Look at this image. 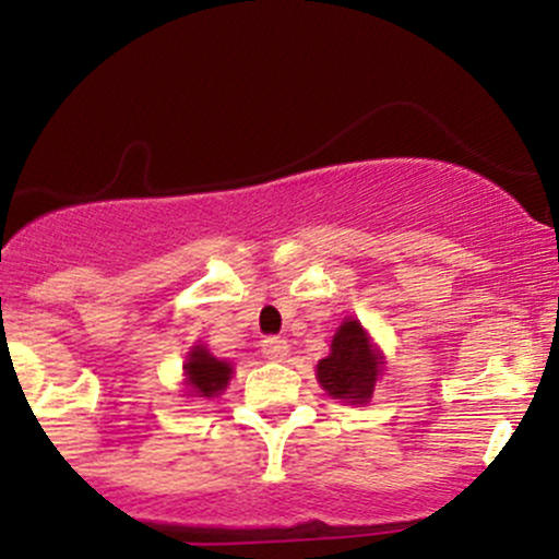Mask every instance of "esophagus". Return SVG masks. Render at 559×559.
I'll list each match as a JSON object with an SVG mask.
<instances>
[{"label":"esophagus","mask_w":559,"mask_h":559,"mask_svg":"<svg viewBox=\"0 0 559 559\" xmlns=\"http://www.w3.org/2000/svg\"><path fill=\"white\" fill-rule=\"evenodd\" d=\"M260 346H262V355H265L267 360H286L288 357V344L286 338L281 336H265Z\"/></svg>","instance_id":"obj_1"}]
</instances>
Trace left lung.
Returning <instances> with one entry per match:
<instances>
[{
	"mask_svg": "<svg viewBox=\"0 0 559 559\" xmlns=\"http://www.w3.org/2000/svg\"><path fill=\"white\" fill-rule=\"evenodd\" d=\"M318 381L333 400L365 404L373 396L383 355L370 342L360 320L346 318L331 342V355L318 362Z\"/></svg>",
	"mask_w": 559,
	"mask_h": 559,
	"instance_id": "left-lung-1",
	"label": "left lung"
}]
</instances>
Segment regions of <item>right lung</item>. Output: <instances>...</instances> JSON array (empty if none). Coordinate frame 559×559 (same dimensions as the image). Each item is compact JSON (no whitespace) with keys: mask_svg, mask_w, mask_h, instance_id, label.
Segmentation results:
<instances>
[{"mask_svg":"<svg viewBox=\"0 0 559 559\" xmlns=\"http://www.w3.org/2000/svg\"><path fill=\"white\" fill-rule=\"evenodd\" d=\"M183 373H186V386L194 391V396H204V400H210V396H217L228 386L234 368H230V362L217 360L215 355H210L204 344H197L191 346L189 357H186Z\"/></svg>","mask_w":559,"mask_h":559,"instance_id":"add662e5","label":"right lung"}]
</instances>
